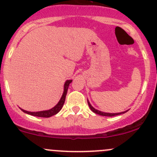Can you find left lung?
Returning a JSON list of instances; mask_svg holds the SVG:
<instances>
[{
    "label": "left lung",
    "mask_w": 157,
    "mask_h": 157,
    "mask_svg": "<svg viewBox=\"0 0 157 157\" xmlns=\"http://www.w3.org/2000/svg\"><path fill=\"white\" fill-rule=\"evenodd\" d=\"M88 104H89V108H90V109H91V111H93L94 113H97V114H99V115H101V116H105V117H113V116H117V115L122 114V113H125V112H127V111H123V112H120V113H105V112H102V111H98V110L95 109L94 108L93 106L91 105V104H90V102H89V100H88Z\"/></svg>",
    "instance_id": "1"
}]
</instances>
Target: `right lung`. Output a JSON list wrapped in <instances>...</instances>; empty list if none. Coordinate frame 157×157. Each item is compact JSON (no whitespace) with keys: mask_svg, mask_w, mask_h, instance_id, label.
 <instances>
[{"mask_svg":"<svg viewBox=\"0 0 157 157\" xmlns=\"http://www.w3.org/2000/svg\"><path fill=\"white\" fill-rule=\"evenodd\" d=\"M72 82V80H66V82L64 84V91H63V94L62 97H61L60 101L58 102V103L56 105L55 107L52 108V109L47 110V111H37V112H31V111H25V110L21 109L24 113H28V114L32 115V116L35 117H50L53 116V115L57 114L59 111H60L61 109H62L63 105L64 102H65V100H66V94H67V91H68V88L69 84Z\"/></svg>","mask_w":157,"mask_h":157,"instance_id":"obj_1","label":"right lung"}]
</instances>
